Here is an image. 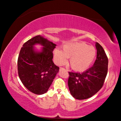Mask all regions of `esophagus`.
<instances>
[{
    "instance_id": "esophagus-1",
    "label": "esophagus",
    "mask_w": 121,
    "mask_h": 121,
    "mask_svg": "<svg viewBox=\"0 0 121 121\" xmlns=\"http://www.w3.org/2000/svg\"><path fill=\"white\" fill-rule=\"evenodd\" d=\"M60 70H67L65 68H62V67H60Z\"/></svg>"
}]
</instances>
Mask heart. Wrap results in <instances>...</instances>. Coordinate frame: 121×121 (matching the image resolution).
<instances>
[{"instance_id": "1", "label": "heart", "mask_w": 121, "mask_h": 121, "mask_svg": "<svg viewBox=\"0 0 121 121\" xmlns=\"http://www.w3.org/2000/svg\"><path fill=\"white\" fill-rule=\"evenodd\" d=\"M63 51L55 49L53 51L56 63L64 64L69 59V64L75 71L85 70L92 63L96 56V50L84 42H74L63 46Z\"/></svg>"}]
</instances>
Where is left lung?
Wrapping results in <instances>:
<instances>
[{"label": "left lung", "instance_id": "1", "mask_svg": "<svg viewBox=\"0 0 121 121\" xmlns=\"http://www.w3.org/2000/svg\"><path fill=\"white\" fill-rule=\"evenodd\" d=\"M97 57L94 65L82 73L69 72L68 85L71 95L78 100L88 99L104 85L107 71L108 58L99 43H96Z\"/></svg>", "mask_w": 121, "mask_h": 121}]
</instances>
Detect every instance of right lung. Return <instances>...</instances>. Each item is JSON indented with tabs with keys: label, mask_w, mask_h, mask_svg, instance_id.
Returning a JSON list of instances; mask_svg holds the SVG:
<instances>
[{
	"label": "right lung",
	"mask_w": 121,
	"mask_h": 121,
	"mask_svg": "<svg viewBox=\"0 0 121 121\" xmlns=\"http://www.w3.org/2000/svg\"><path fill=\"white\" fill-rule=\"evenodd\" d=\"M36 44L44 46L41 52L34 50ZM56 46L38 35L28 40L21 48L17 59L18 74L22 83L32 93H46L59 72V68L52 60Z\"/></svg>",
	"instance_id": "obj_1"
}]
</instances>
